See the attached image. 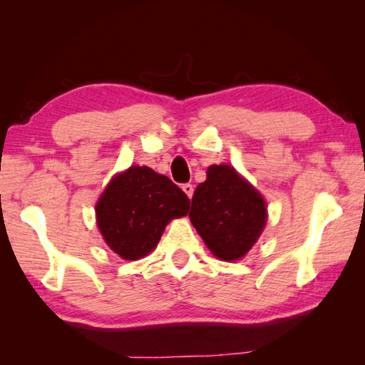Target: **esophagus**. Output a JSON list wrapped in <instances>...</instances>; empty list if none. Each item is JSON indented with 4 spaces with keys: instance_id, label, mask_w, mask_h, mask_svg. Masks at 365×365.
Here are the masks:
<instances>
[{
    "instance_id": "34e87169",
    "label": "esophagus",
    "mask_w": 365,
    "mask_h": 365,
    "mask_svg": "<svg viewBox=\"0 0 365 365\" xmlns=\"http://www.w3.org/2000/svg\"><path fill=\"white\" fill-rule=\"evenodd\" d=\"M182 190L185 191V195H187L188 197L193 196V191H195V188H193V185H191V183H185L183 187H182Z\"/></svg>"
}]
</instances>
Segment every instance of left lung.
<instances>
[{"mask_svg": "<svg viewBox=\"0 0 365 365\" xmlns=\"http://www.w3.org/2000/svg\"><path fill=\"white\" fill-rule=\"evenodd\" d=\"M206 175L191 197L190 220L215 257L238 261L261 237L265 201L230 165H211Z\"/></svg>", "mask_w": 365, "mask_h": 365, "instance_id": "obj_1", "label": "left lung"}]
</instances>
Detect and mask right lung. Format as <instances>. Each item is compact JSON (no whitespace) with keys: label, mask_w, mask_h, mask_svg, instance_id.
<instances>
[{"label":"right lung","mask_w":365,"mask_h":365,"mask_svg":"<svg viewBox=\"0 0 365 365\" xmlns=\"http://www.w3.org/2000/svg\"><path fill=\"white\" fill-rule=\"evenodd\" d=\"M190 200L169 177L132 165L108 183L96 202V222L115 255L137 261L156 248L172 219L188 214Z\"/></svg>","instance_id":"add662e5"}]
</instances>
